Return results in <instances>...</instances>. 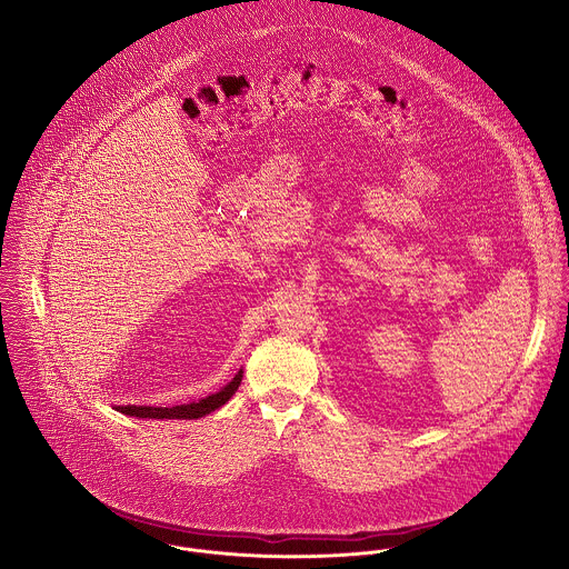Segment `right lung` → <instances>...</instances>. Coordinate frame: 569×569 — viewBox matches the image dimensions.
Listing matches in <instances>:
<instances>
[{"mask_svg": "<svg viewBox=\"0 0 569 569\" xmlns=\"http://www.w3.org/2000/svg\"><path fill=\"white\" fill-rule=\"evenodd\" d=\"M243 379V370L237 372V377L221 388L217 395H210L206 399L186 403V406L174 407H151V406H116V411L127 413V416H136V418H156V420H166V418H177V420H194V418H203L206 413H212L214 409L226 406L234 392L239 390Z\"/></svg>", "mask_w": 569, "mask_h": 569, "instance_id": "add662e5", "label": "right lung"}]
</instances>
